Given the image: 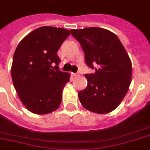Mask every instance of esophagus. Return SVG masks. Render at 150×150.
Masks as SVG:
<instances>
[{
	"instance_id": "34e87169",
	"label": "esophagus",
	"mask_w": 150,
	"mask_h": 150,
	"mask_svg": "<svg viewBox=\"0 0 150 150\" xmlns=\"http://www.w3.org/2000/svg\"><path fill=\"white\" fill-rule=\"evenodd\" d=\"M71 75H72L73 77H76L78 75V74H76V73H71Z\"/></svg>"
}]
</instances>
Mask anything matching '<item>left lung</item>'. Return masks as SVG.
<instances>
[{"label":"left lung","mask_w":150,"mask_h":150,"mask_svg":"<svg viewBox=\"0 0 150 150\" xmlns=\"http://www.w3.org/2000/svg\"><path fill=\"white\" fill-rule=\"evenodd\" d=\"M82 46L86 64L93 74L85 75L86 88L79 92L82 107L96 114H107L118 107L128 93L132 64L118 37L107 29L89 27L71 29Z\"/></svg>","instance_id":"obj_1"}]
</instances>
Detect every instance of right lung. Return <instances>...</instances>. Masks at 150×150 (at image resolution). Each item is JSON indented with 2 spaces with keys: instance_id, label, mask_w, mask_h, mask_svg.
Here are the masks:
<instances>
[{
  "instance_id": "obj_1",
  "label": "right lung",
  "mask_w": 150,
  "mask_h": 150,
  "mask_svg": "<svg viewBox=\"0 0 150 150\" xmlns=\"http://www.w3.org/2000/svg\"><path fill=\"white\" fill-rule=\"evenodd\" d=\"M68 29L43 26L20 41L13 56L11 78L18 97L29 111L47 114L61 105L70 74L59 70V48Z\"/></svg>"
}]
</instances>
